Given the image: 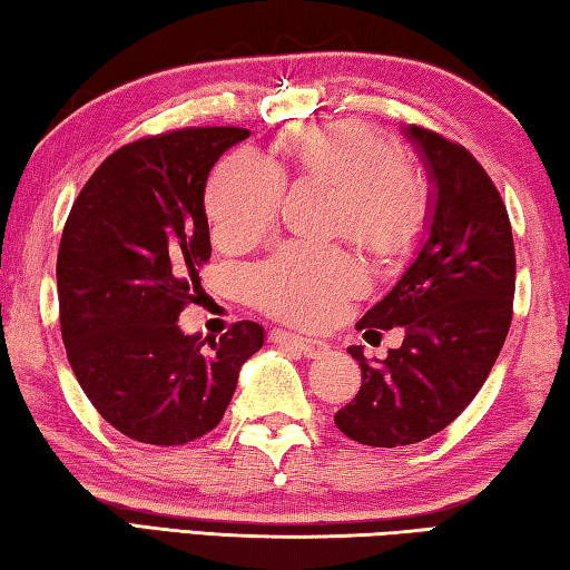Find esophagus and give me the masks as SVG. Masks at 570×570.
Segmentation results:
<instances>
[{"mask_svg":"<svg viewBox=\"0 0 570 570\" xmlns=\"http://www.w3.org/2000/svg\"><path fill=\"white\" fill-rule=\"evenodd\" d=\"M272 340L278 344H286L296 350L298 354H304L306 360H320L326 352H330V344L322 342V340H312V336H298L292 332H274Z\"/></svg>","mask_w":570,"mask_h":570,"instance_id":"obj_1","label":"esophagus"}]
</instances>
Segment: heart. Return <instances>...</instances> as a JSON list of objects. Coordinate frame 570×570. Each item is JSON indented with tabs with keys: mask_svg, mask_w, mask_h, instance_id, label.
<instances>
[{
	"mask_svg": "<svg viewBox=\"0 0 570 570\" xmlns=\"http://www.w3.org/2000/svg\"><path fill=\"white\" fill-rule=\"evenodd\" d=\"M284 173L336 190L334 226L374 256L407 250L424 224V188L387 140L362 122L308 125L288 135L284 166L236 150L208 180L206 210L224 246L262 238L276 218ZM248 296L266 314L296 324L332 320L364 272L340 246L286 244L248 272Z\"/></svg>",
	"mask_w": 570,
	"mask_h": 570,
	"instance_id": "b5f03b06",
	"label": "heart"
}]
</instances>
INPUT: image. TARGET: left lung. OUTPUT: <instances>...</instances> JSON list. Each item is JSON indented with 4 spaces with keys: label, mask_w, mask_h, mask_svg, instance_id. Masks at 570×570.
<instances>
[{
    "label": "left lung",
    "mask_w": 570,
    "mask_h": 570,
    "mask_svg": "<svg viewBox=\"0 0 570 570\" xmlns=\"http://www.w3.org/2000/svg\"><path fill=\"white\" fill-rule=\"evenodd\" d=\"M428 173V238L392 292L356 330L402 326L400 350L364 360L356 397L334 414L346 438L372 448L414 445L458 417L480 392L513 320L515 248L498 188L470 153L402 128Z\"/></svg>",
    "instance_id": "left-lung-1"
}]
</instances>
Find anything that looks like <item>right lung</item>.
<instances>
[{
	"instance_id": "1",
	"label": "right lung",
	"mask_w": 570,
	"mask_h": 570,
	"mask_svg": "<svg viewBox=\"0 0 570 570\" xmlns=\"http://www.w3.org/2000/svg\"><path fill=\"white\" fill-rule=\"evenodd\" d=\"M244 128H186L130 142L77 196L57 254L67 360L95 410L146 445H186L224 417L264 326L204 340L178 326L210 258L204 190Z\"/></svg>"
}]
</instances>
